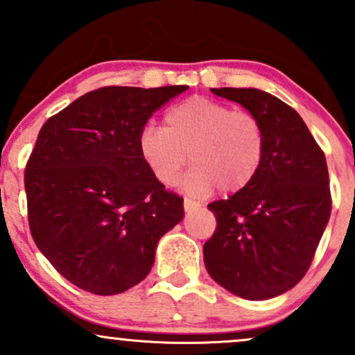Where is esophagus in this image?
Returning a JSON list of instances; mask_svg holds the SVG:
<instances>
[{
    "label": "esophagus",
    "instance_id": "1",
    "mask_svg": "<svg viewBox=\"0 0 355 355\" xmlns=\"http://www.w3.org/2000/svg\"><path fill=\"white\" fill-rule=\"evenodd\" d=\"M198 207H200V203L191 202V200H189V198H185V202H183V209H185V211H191V210L198 209Z\"/></svg>",
    "mask_w": 355,
    "mask_h": 355
}]
</instances>
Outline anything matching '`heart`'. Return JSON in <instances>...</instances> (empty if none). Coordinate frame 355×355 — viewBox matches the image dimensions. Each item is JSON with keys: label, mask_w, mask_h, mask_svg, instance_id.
<instances>
[{"label": "heart", "mask_w": 355, "mask_h": 355, "mask_svg": "<svg viewBox=\"0 0 355 355\" xmlns=\"http://www.w3.org/2000/svg\"><path fill=\"white\" fill-rule=\"evenodd\" d=\"M164 128L146 126L138 148L153 177L173 185L185 165L193 168L183 189L195 197L239 191L255 178L266 155V132L259 118L222 101L191 96L165 113Z\"/></svg>", "instance_id": "1"}]
</instances>
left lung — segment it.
Returning <instances> with one entry per match:
<instances>
[{
  "label": "left lung",
  "instance_id": "1",
  "mask_svg": "<svg viewBox=\"0 0 355 355\" xmlns=\"http://www.w3.org/2000/svg\"><path fill=\"white\" fill-rule=\"evenodd\" d=\"M259 118L266 155L259 173L211 202L217 230L203 245L211 279L234 295L267 300L300 282L331 217L325 155L294 108L257 88H211Z\"/></svg>",
  "mask_w": 355,
  "mask_h": 355
}]
</instances>
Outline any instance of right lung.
Instances as JSON below:
<instances>
[{"mask_svg": "<svg viewBox=\"0 0 355 355\" xmlns=\"http://www.w3.org/2000/svg\"><path fill=\"white\" fill-rule=\"evenodd\" d=\"M187 88L93 89L40 130L24 170L30 230L76 287L115 295L140 284L158 240L182 222L183 198L153 177L138 138Z\"/></svg>", "mask_w": 355, "mask_h": 355, "instance_id": "right-lung-1", "label": "right lung"}]
</instances>
